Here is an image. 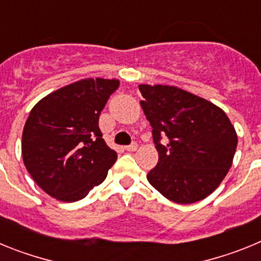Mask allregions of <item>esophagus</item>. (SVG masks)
Listing matches in <instances>:
<instances>
[{
    "label": "esophagus",
    "instance_id": "1",
    "mask_svg": "<svg viewBox=\"0 0 261 261\" xmlns=\"http://www.w3.org/2000/svg\"><path fill=\"white\" fill-rule=\"evenodd\" d=\"M137 147H138V145L135 142V144L129 145V146H125V150L126 151H136L137 150Z\"/></svg>",
    "mask_w": 261,
    "mask_h": 261
}]
</instances>
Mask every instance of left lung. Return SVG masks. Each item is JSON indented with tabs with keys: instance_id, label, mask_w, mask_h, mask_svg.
<instances>
[{
	"instance_id": "8db88e82",
	"label": "left lung",
	"mask_w": 261,
	"mask_h": 261,
	"mask_svg": "<svg viewBox=\"0 0 261 261\" xmlns=\"http://www.w3.org/2000/svg\"><path fill=\"white\" fill-rule=\"evenodd\" d=\"M141 107L153 128L158 163L147 180L166 199L193 204L217 190L232 165L238 136L212 102L166 85H140ZM169 138L166 147L160 138Z\"/></svg>"
}]
</instances>
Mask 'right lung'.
I'll return each instance as SVG.
<instances>
[{
    "label": "right lung",
    "instance_id": "right-lung-1",
    "mask_svg": "<svg viewBox=\"0 0 261 261\" xmlns=\"http://www.w3.org/2000/svg\"><path fill=\"white\" fill-rule=\"evenodd\" d=\"M119 85V80L85 78L48 94L30 112L22 135L23 163L53 199H84L116 162L98 121Z\"/></svg>",
    "mask_w": 261,
    "mask_h": 261
}]
</instances>
